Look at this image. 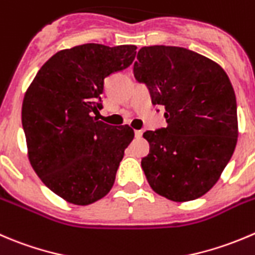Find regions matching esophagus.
Listing matches in <instances>:
<instances>
[{
  "label": "esophagus",
  "mask_w": 255,
  "mask_h": 255,
  "mask_svg": "<svg viewBox=\"0 0 255 255\" xmlns=\"http://www.w3.org/2000/svg\"><path fill=\"white\" fill-rule=\"evenodd\" d=\"M142 134H143L142 130H139V129L134 130V135H135V138H140V137H142Z\"/></svg>",
  "instance_id": "obj_1"
}]
</instances>
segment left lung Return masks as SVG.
<instances>
[{
  "label": "left lung",
  "mask_w": 255,
  "mask_h": 255,
  "mask_svg": "<svg viewBox=\"0 0 255 255\" xmlns=\"http://www.w3.org/2000/svg\"><path fill=\"white\" fill-rule=\"evenodd\" d=\"M134 77L164 106L168 126L147 130L149 153L140 162L155 193L189 202L213 188L238 140L236 93L226 71L182 47L148 46L138 52Z\"/></svg>",
  "instance_id": "left-lung-1"
}]
</instances>
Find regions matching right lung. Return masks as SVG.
<instances>
[{"label":"right lung","mask_w":255,"mask_h":255,"mask_svg":"<svg viewBox=\"0 0 255 255\" xmlns=\"http://www.w3.org/2000/svg\"><path fill=\"white\" fill-rule=\"evenodd\" d=\"M137 47L86 43L62 49L37 72L24 93L22 126L29 163L49 189L76 206L108 194L125 149L128 125L98 121L105 80L134 61Z\"/></svg>","instance_id":"1"}]
</instances>
